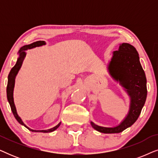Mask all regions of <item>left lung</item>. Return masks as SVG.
Instances as JSON below:
<instances>
[{
	"label": "left lung",
	"mask_w": 158,
	"mask_h": 158,
	"mask_svg": "<svg viewBox=\"0 0 158 158\" xmlns=\"http://www.w3.org/2000/svg\"><path fill=\"white\" fill-rule=\"evenodd\" d=\"M110 75L127 90L131 98L130 109L125 119L117 127L107 128L90 122L96 130L105 134L122 132L131 127L139 117L147 98V80L140 64L139 55L132 45L123 43L114 52L109 64Z\"/></svg>",
	"instance_id": "1"
}]
</instances>
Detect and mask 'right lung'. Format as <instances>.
I'll return each instance as SVG.
<instances>
[{
  "label": "right lung",
  "mask_w": 158,
  "mask_h": 158,
  "mask_svg": "<svg viewBox=\"0 0 158 158\" xmlns=\"http://www.w3.org/2000/svg\"><path fill=\"white\" fill-rule=\"evenodd\" d=\"M45 44V42L44 41H37V42H35L34 43H32L31 44L29 45H25L23 47H21L20 50H19V57L18 58V60H17L16 63L15 65L13 67L11 70H10L9 75H8V85H7V89H6V92H7V98L8 102H9V104L10 106V109H11V111L14 114V115L16 118V119L18 121L19 123H20L21 125L24 126L25 127L29 129V130L31 131H37V132H44V133H47V132H51V131H55V129H57L58 127H60V125L61 123H59L57 126L53 127V128L47 129V130H33V129H31L29 127L26 126L24 124V123L22 122V120L21 119V118L19 117L17 114L16 112V107H15L14 103V98H13V90H14V83H15V77H16V75L18 73L19 69L21 68V64H22L23 60L24 59L25 56H26V53L24 50H27V49H30L34 48V47H40L42 46V45Z\"/></svg>",
  "instance_id": "right-lung-1"
}]
</instances>
